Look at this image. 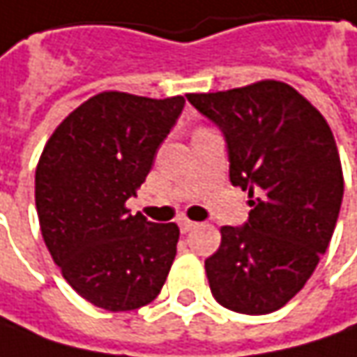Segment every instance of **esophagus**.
Returning a JSON list of instances; mask_svg holds the SVG:
<instances>
[{"mask_svg":"<svg viewBox=\"0 0 357 357\" xmlns=\"http://www.w3.org/2000/svg\"><path fill=\"white\" fill-rule=\"evenodd\" d=\"M197 227V223H193L190 219H179V229H181V233H188L191 229Z\"/></svg>","mask_w":357,"mask_h":357,"instance_id":"obj_1","label":"esophagus"}]
</instances>
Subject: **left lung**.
I'll list each match as a JSON object with an SVG mask.
<instances>
[{
    "mask_svg": "<svg viewBox=\"0 0 357 357\" xmlns=\"http://www.w3.org/2000/svg\"><path fill=\"white\" fill-rule=\"evenodd\" d=\"M188 100L223 132L229 179L252 207L243 227H221L205 259L211 294L233 312H275L306 284L336 229L344 176L334 134L278 80Z\"/></svg>",
    "mask_w": 357,
    "mask_h": 357,
    "instance_id": "left-lung-1",
    "label": "left lung"
}]
</instances>
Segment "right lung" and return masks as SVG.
<instances>
[{
	"mask_svg": "<svg viewBox=\"0 0 357 357\" xmlns=\"http://www.w3.org/2000/svg\"><path fill=\"white\" fill-rule=\"evenodd\" d=\"M185 98L100 93L53 132L35 172L45 245L84 301L136 310L160 294L176 259V223L130 215L126 199L146 181Z\"/></svg>",
	"mask_w": 357,
	"mask_h": 357,
	"instance_id": "add662e5",
	"label": "right lung"
}]
</instances>
